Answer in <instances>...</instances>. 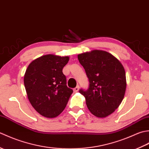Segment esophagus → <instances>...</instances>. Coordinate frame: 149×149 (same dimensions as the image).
<instances>
[{
	"instance_id": "1",
	"label": "esophagus",
	"mask_w": 149,
	"mask_h": 149,
	"mask_svg": "<svg viewBox=\"0 0 149 149\" xmlns=\"http://www.w3.org/2000/svg\"><path fill=\"white\" fill-rule=\"evenodd\" d=\"M79 86H77L76 87H75L74 89V91L75 93H76V92H77V91H79Z\"/></svg>"
}]
</instances>
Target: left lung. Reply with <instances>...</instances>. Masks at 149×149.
I'll list each match as a JSON object with an SVG mask.
<instances>
[{"label": "left lung", "mask_w": 149, "mask_h": 149, "mask_svg": "<svg viewBox=\"0 0 149 149\" xmlns=\"http://www.w3.org/2000/svg\"><path fill=\"white\" fill-rule=\"evenodd\" d=\"M89 80L87 90L80 89L90 111L97 117L111 115L121 104L126 89L125 72L111 54L99 50L77 56Z\"/></svg>", "instance_id": "8db88e82"}]
</instances>
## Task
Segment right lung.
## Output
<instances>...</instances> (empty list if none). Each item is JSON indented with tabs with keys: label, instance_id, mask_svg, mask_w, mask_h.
<instances>
[{
	"label": "right lung",
	"instance_id": "right-lung-1",
	"mask_svg": "<svg viewBox=\"0 0 149 149\" xmlns=\"http://www.w3.org/2000/svg\"><path fill=\"white\" fill-rule=\"evenodd\" d=\"M68 61V56L47 54L34 60L26 70L24 82L28 99L36 111L47 118L61 113L73 93L63 73Z\"/></svg>",
	"mask_w": 149,
	"mask_h": 149
}]
</instances>
